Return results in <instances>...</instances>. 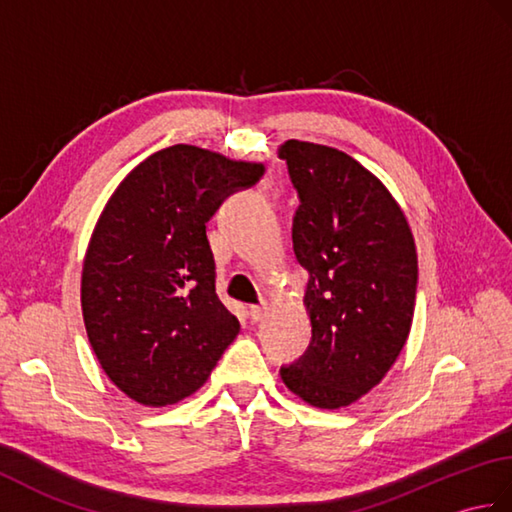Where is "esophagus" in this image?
<instances>
[{"label":"esophagus","instance_id":"obj_1","mask_svg":"<svg viewBox=\"0 0 512 512\" xmlns=\"http://www.w3.org/2000/svg\"><path fill=\"white\" fill-rule=\"evenodd\" d=\"M248 314H250V321H255V323L262 321L264 314H266V303H262V306H250Z\"/></svg>","mask_w":512,"mask_h":512}]
</instances>
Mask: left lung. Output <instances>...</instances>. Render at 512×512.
<instances>
[{
  "instance_id": "obj_1",
  "label": "left lung",
  "mask_w": 512,
  "mask_h": 512,
  "mask_svg": "<svg viewBox=\"0 0 512 512\" xmlns=\"http://www.w3.org/2000/svg\"><path fill=\"white\" fill-rule=\"evenodd\" d=\"M279 156L301 202L292 246L312 323L306 354L281 380L312 407L341 409L376 387L407 343L416 244L394 195L345 151L286 140Z\"/></svg>"
}]
</instances>
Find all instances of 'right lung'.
<instances>
[{"mask_svg": "<svg viewBox=\"0 0 512 512\" xmlns=\"http://www.w3.org/2000/svg\"><path fill=\"white\" fill-rule=\"evenodd\" d=\"M262 176V162L173 145L107 200L83 259V321L107 378L140 405L195 394L239 334L215 292L206 222Z\"/></svg>", "mask_w": 512, "mask_h": 512, "instance_id": "right-lung-1", "label": "right lung"}]
</instances>
